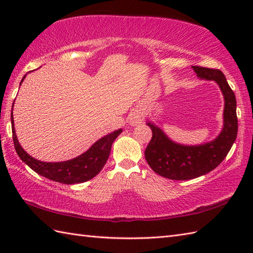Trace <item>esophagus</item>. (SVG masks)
I'll use <instances>...</instances> for the list:
<instances>
[{
  "mask_svg": "<svg viewBox=\"0 0 253 253\" xmlns=\"http://www.w3.org/2000/svg\"><path fill=\"white\" fill-rule=\"evenodd\" d=\"M142 117H143V114L141 111H135L131 114V120L130 122L132 124H137V123H141L142 122Z\"/></svg>",
  "mask_w": 253,
  "mask_h": 253,
  "instance_id": "obj_1",
  "label": "esophagus"
}]
</instances>
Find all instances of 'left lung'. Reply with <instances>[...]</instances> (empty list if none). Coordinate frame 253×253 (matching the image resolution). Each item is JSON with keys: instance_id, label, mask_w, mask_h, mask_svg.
<instances>
[{"instance_id": "8db88e82", "label": "left lung", "mask_w": 253, "mask_h": 253, "mask_svg": "<svg viewBox=\"0 0 253 253\" xmlns=\"http://www.w3.org/2000/svg\"><path fill=\"white\" fill-rule=\"evenodd\" d=\"M193 69L199 77L214 80L221 88L225 99L224 127L215 140L188 147L169 140L159 127L148 123L152 138L144 151V157L155 173L169 179H192L213 170L226 158L237 137L236 96L224 74L219 69L202 66H193Z\"/></svg>"}]
</instances>
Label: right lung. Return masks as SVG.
I'll list each match as a JSON object with an SVG mask.
<instances>
[{"instance_id":"obj_1","label":"right lung","mask_w":253,"mask_h":253,"mask_svg":"<svg viewBox=\"0 0 253 253\" xmlns=\"http://www.w3.org/2000/svg\"><path fill=\"white\" fill-rule=\"evenodd\" d=\"M26 75L21 79V83L24 82ZM20 83V84H21ZM10 120H12V132H13V141L16 152H17L20 160L25 162L29 168L35 170L41 176L49 178L53 181L62 182V184L72 185L79 184V182L88 181L89 179L93 178L94 176L98 175L101 169H103L107 159L111 152L112 143L114 142L115 139L120 136L122 129L115 130L114 132L106 135L100 140L96 141L92 147H91L87 152L79 155L78 158L66 161V162H58V163H46L40 162L30 155L25 152V150L20 147L17 140L14 128V120H13V112L10 114Z\"/></svg>"}]
</instances>
